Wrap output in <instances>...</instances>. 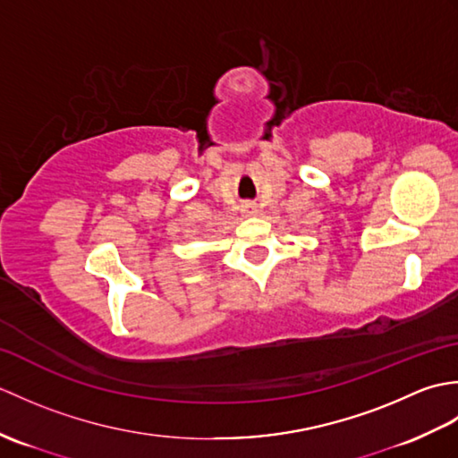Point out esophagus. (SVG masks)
<instances>
[{
	"instance_id": "esophagus-1",
	"label": "esophagus",
	"mask_w": 458,
	"mask_h": 458,
	"mask_svg": "<svg viewBox=\"0 0 458 458\" xmlns=\"http://www.w3.org/2000/svg\"><path fill=\"white\" fill-rule=\"evenodd\" d=\"M244 208H246V210H250V212H256V207H251V204H246Z\"/></svg>"
}]
</instances>
